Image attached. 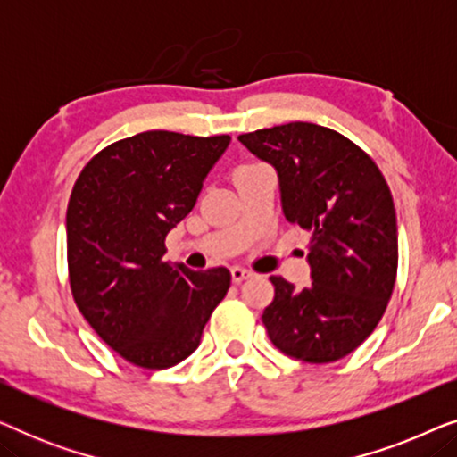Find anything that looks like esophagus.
Listing matches in <instances>:
<instances>
[{
    "label": "esophagus",
    "instance_id": "1",
    "mask_svg": "<svg viewBox=\"0 0 457 457\" xmlns=\"http://www.w3.org/2000/svg\"><path fill=\"white\" fill-rule=\"evenodd\" d=\"M230 277H233V283H243V280H247V278H252L253 277V272L252 270H247V268H239V266H233L230 268Z\"/></svg>",
    "mask_w": 457,
    "mask_h": 457
}]
</instances>
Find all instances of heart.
<instances>
[{
    "label": "heart",
    "instance_id": "heart-1",
    "mask_svg": "<svg viewBox=\"0 0 457 457\" xmlns=\"http://www.w3.org/2000/svg\"><path fill=\"white\" fill-rule=\"evenodd\" d=\"M249 166H255V164H241L239 168H237V170H235V172H239V170H245V168H249Z\"/></svg>",
    "mask_w": 457,
    "mask_h": 457
}]
</instances>
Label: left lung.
<instances>
[{"instance_id": "8db88e82", "label": "left lung", "mask_w": 457, "mask_h": 457, "mask_svg": "<svg viewBox=\"0 0 457 457\" xmlns=\"http://www.w3.org/2000/svg\"><path fill=\"white\" fill-rule=\"evenodd\" d=\"M277 168L287 220L310 230L312 283L270 277L262 314L285 355L328 364L352 353L383 318L397 277V220L389 185L364 149L333 129L289 122L239 135Z\"/></svg>"}]
</instances>
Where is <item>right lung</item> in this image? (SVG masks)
<instances>
[{
    "label": "right lung",
    "instance_id": "right-lung-1",
    "mask_svg": "<svg viewBox=\"0 0 457 457\" xmlns=\"http://www.w3.org/2000/svg\"><path fill=\"white\" fill-rule=\"evenodd\" d=\"M228 135L145 130L93 155L66 210L68 278L80 314L130 364L164 370L199 345L230 287L227 268L164 262Z\"/></svg>",
    "mask_w": 457,
    "mask_h": 457
}]
</instances>
